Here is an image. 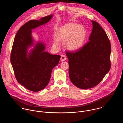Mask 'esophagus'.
Segmentation results:
<instances>
[{
  "mask_svg": "<svg viewBox=\"0 0 123 123\" xmlns=\"http://www.w3.org/2000/svg\"><path fill=\"white\" fill-rule=\"evenodd\" d=\"M67 58H66V56L64 55V54H62V56H61V61H65L66 60Z\"/></svg>",
  "mask_w": 123,
  "mask_h": 123,
  "instance_id": "34e87169",
  "label": "esophagus"
}]
</instances>
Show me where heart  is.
I'll return each mask as SVG.
<instances>
[{
	"label": "heart",
	"instance_id": "heart-1",
	"mask_svg": "<svg viewBox=\"0 0 123 123\" xmlns=\"http://www.w3.org/2000/svg\"><path fill=\"white\" fill-rule=\"evenodd\" d=\"M87 35L85 27L76 23L67 24L62 26L56 33V38L59 41L65 42L64 45L70 51H76L84 44ZM55 46H58L56 40L53 41Z\"/></svg>",
	"mask_w": 123,
	"mask_h": 123
}]
</instances>
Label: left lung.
Here are the masks:
<instances>
[{"instance_id":"left-lung-1","label":"left lung","mask_w":123,"mask_h":123,"mask_svg":"<svg viewBox=\"0 0 123 123\" xmlns=\"http://www.w3.org/2000/svg\"><path fill=\"white\" fill-rule=\"evenodd\" d=\"M93 29L89 41L80 49L66 52L70 81L81 89L98 85L111 68V44L100 25L91 21Z\"/></svg>"}]
</instances>
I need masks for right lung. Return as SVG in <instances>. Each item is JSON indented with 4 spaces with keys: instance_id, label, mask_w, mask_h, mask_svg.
Wrapping results in <instances>:
<instances>
[{
    "instance_id": "add662e5",
    "label": "right lung",
    "mask_w": 123,
    "mask_h": 123,
    "mask_svg": "<svg viewBox=\"0 0 123 123\" xmlns=\"http://www.w3.org/2000/svg\"><path fill=\"white\" fill-rule=\"evenodd\" d=\"M51 15L40 20H31L22 26L15 36L10 61L18 82L33 92L40 91L49 82L52 71L59 62L60 55L44 52L43 43H37L27 56V48L33 45L32 29L47 23Z\"/></svg>"
}]
</instances>
